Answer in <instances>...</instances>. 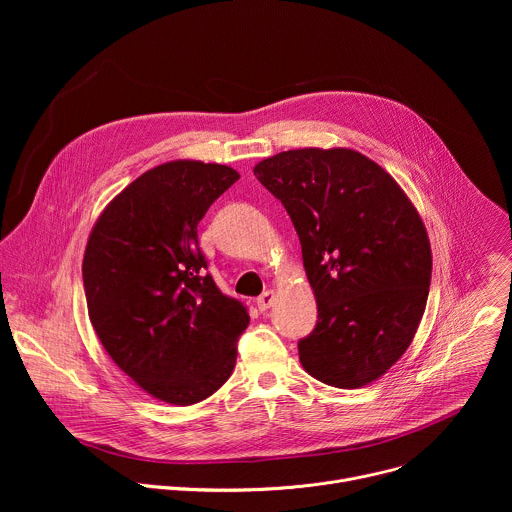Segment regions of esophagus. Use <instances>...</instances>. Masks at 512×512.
I'll return each mask as SVG.
<instances>
[{"label":"esophagus","mask_w":512,"mask_h":512,"mask_svg":"<svg viewBox=\"0 0 512 512\" xmlns=\"http://www.w3.org/2000/svg\"><path fill=\"white\" fill-rule=\"evenodd\" d=\"M273 302H275V291H273V289H267V291H263V294L257 298V308L263 312V310L271 308Z\"/></svg>","instance_id":"1"}]
</instances>
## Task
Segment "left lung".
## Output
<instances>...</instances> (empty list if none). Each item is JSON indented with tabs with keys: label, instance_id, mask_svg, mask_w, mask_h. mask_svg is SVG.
<instances>
[{
	"label": "left lung",
	"instance_id": "8db88e82",
	"mask_svg": "<svg viewBox=\"0 0 512 512\" xmlns=\"http://www.w3.org/2000/svg\"><path fill=\"white\" fill-rule=\"evenodd\" d=\"M253 174L294 223L316 296L302 367L338 389L377 381L425 312L431 247L417 208L389 172L348 148L281 152Z\"/></svg>",
	"mask_w": 512,
	"mask_h": 512
}]
</instances>
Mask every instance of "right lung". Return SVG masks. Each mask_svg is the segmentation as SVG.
<instances>
[{
  "mask_svg": "<svg viewBox=\"0 0 512 512\" xmlns=\"http://www.w3.org/2000/svg\"><path fill=\"white\" fill-rule=\"evenodd\" d=\"M239 180L221 164L174 160L123 188L83 257L91 324L117 367L152 397L194 405L221 389L247 308L204 273L198 223Z\"/></svg>",
  "mask_w": 512,
  "mask_h": 512,
  "instance_id": "add662e5",
  "label": "right lung"
}]
</instances>
